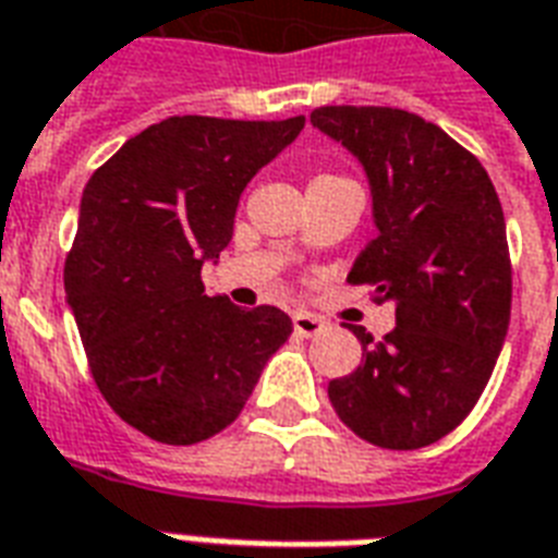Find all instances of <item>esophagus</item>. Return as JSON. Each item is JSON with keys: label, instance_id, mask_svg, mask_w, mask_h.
Here are the masks:
<instances>
[{"label": "esophagus", "instance_id": "34e87169", "mask_svg": "<svg viewBox=\"0 0 558 558\" xmlns=\"http://www.w3.org/2000/svg\"><path fill=\"white\" fill-rule=\"evenodd\" d=\"M324 320L320 317H314L308 312H296L294 314V332L303 335V338H312V335L324 332Z\"/></svg>", "mask_w": 558, "mask_h": 558}]
</instances>
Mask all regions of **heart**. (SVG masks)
I'll list each match as a JSON object with an SVG mask.
<instances>
[{
  "instance_id": "1",
  "label": "heart",
  "mask_w": 558,
  "mask_h": 558,
  "mask_svg": "<svg viewBox=\"0 0 558 558\" xmlns=\"http://www.w3.org/2000/svg\"><path fill=\"white\" fill-rule=\"evenodd\" d=\"M317 179H335V175H317Z\"/></svg>"
}]
</instances>
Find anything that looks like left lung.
<instances>
[{"mask_svg":"<svg viewBox=\"0 0 558 558\" xmlns=\"http://www.w3.org/2000/svg\"><path fill=\"white\" fill-rule=\"evenodd\" d=\"M312 125L371 184L376 238L347 279L397 308L383 341L353 326L362 364L329 383V400L364 441L417 450L471 414L506 341L512 267L500 199L485 167L417 114L326 105Z\"/></svg>","mask_w":558,"mask_h":558,"instance_id":"obj_1","label":"left lung"}]
</instances>
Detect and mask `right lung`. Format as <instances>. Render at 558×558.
Returning <instances> with one entry per match:
<instances>
[{"label": "right lung", "mask_w": 558, "mask_h": 558, "mask_svg": "<svg viewBox=\"0 0 558 558\" xmlns=\"http://www.w3.org/2000/svg\"><path fill=\"white\" fill-rule=\"evenodd\" d=\"M303 125L167 117L85 184L66 305L108 405L155 441L226 429L294 329L282 308L208 296L199 274L232 241L246 184Z\"/></svg>", "instance_id": "right-lung-1"}]
</instances>
